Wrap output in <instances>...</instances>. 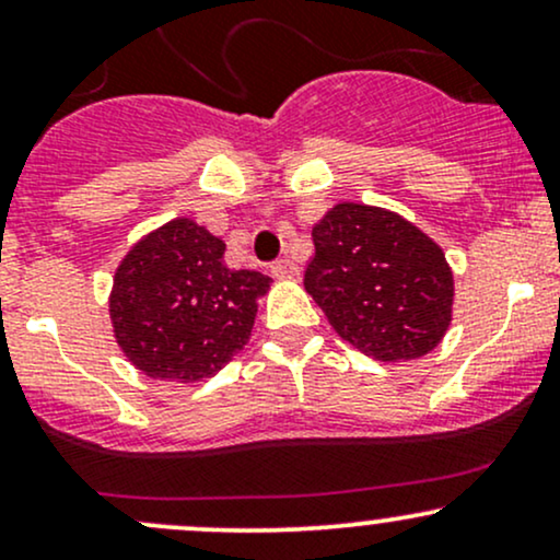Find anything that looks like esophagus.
Instances as JSON below:
<instances>
[{
  "label": "esophagus",
  "mask_w": 560,
  "mask_h": 560,
  "mask_svg": "<svg viewBox=\"0 0 560 560\" xmlns=\"http://www.w3.org/2000/svg\"><path fill=\"white\" fill-rule=\"evenodd\" d=\"M271 273L276 279H298L300 276V266L294 260H276L271 266Z\"/></svg>",
  "instance_id": "34e87169"
}]
</instances>
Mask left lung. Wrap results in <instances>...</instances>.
I'll return each instance as SVG.
<instances>
[{
    "mask_svg": "<svg viewBox=\"0 0 560 560\" xmlns=\"http://www.w3.org/2000/svg\"><path fill=\"white\" fill-rule=\"evenodd\" d=\"M305 289L334 331L382 363L432 352L453 320V268L432 236L392 210L339 202L313 226Z\"/></svg>",
    "mask_w": 560,
    "mask_h": 560,
    "instance_id": "1",
    "label": "left lung"
}]
</instances>
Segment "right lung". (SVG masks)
<instances>
[{
  "mask_svg": "<svg viewBox=\"0 0 560 560\" xmlns=\"http://www.w3.org/2000/svg\"><path fill=\"white\" fill-rule=\"evenodd\" d=\"M226 244L191 218H173L133 244L115 268L107 300L128 363L160 382L215 376L249 342L260 271L226 266Z\"/></svg>",
  "mask_w": 560,
  "mask_h": 560,
  "instance_id": "1",
  "label": "right lung"
}]
</instances>
